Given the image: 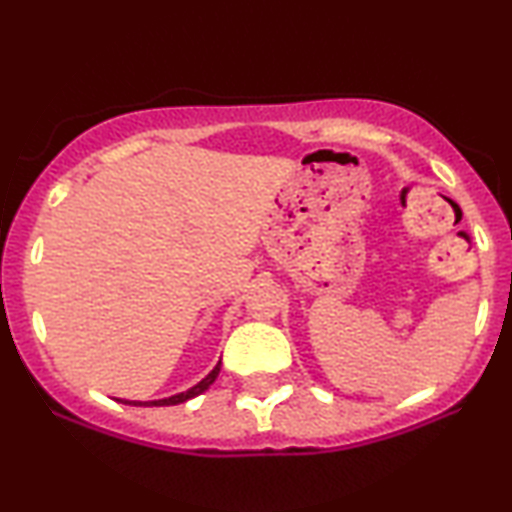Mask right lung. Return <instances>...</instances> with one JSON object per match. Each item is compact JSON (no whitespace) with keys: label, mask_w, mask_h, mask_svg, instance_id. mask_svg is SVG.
<instances>
[{"label":"right lung","mask_w":512,"mask_h":512,"mask_svg":"<svg viewBox=\"0 0 512 512\" xmlns=\"http://www.w3.org/2000/svg\"><path fill=\"white\" fill-rule=\"evenodd\" d=\"M219 370H221V361L216 363V368L212 370V373H209L205 380L202 382H198L195 384V387H191L188 391H184V394H177V396H170V398H163V401H149V403H144V405H179V403H184V401H188V398H195V396H200L202 391H207L209 387H212L214 384V380L216 377H219ZM128 403V401H125ZM132 405H142V403H132Z\"/></svg>","instance_id":"add662e5"}]
</instances>
